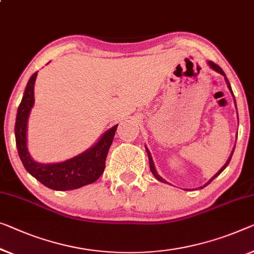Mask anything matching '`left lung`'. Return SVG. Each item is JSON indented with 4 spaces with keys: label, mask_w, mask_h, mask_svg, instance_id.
I'll return each mask as SVG.
<instances>
[{
    "label": "left lung",
    "mask_w": 254,
    "mask_h": 254,
    "mask_svg": "<svg viewBox=\"0 0 254 254\" xmlns=\"http://www.w3.org/2000/svg\"><path fill=\"white\" fill-rule=\"evenodd\" d=\"M207 64H209V65H210V67L212 68V69H214L215 71H218V73H220L221 75H224V76H225V79H226V83H227V86H228V89L230 90V92H232V96L234 97V93H233V90H232V86H230V83H229V81H228V78H227L226 77V74H225V71L224 70H222L221 69V68L220 67H219L218 65H217V64H214L213 62H209V63H207ZM234 101H235V97H234ZM235 105H236V101H235ZM237 109V108H236ZM238 116V115H237ZM234 149H235V147H234ZM234 149H233V151H232V154H230V156H229V158H228V160H227V162H226V164L224 165V166H222V168L220 169V170H219V171L217 172V173H215V175L213 176V177H212L211 178V179L209 180V183H206L205 185H204V186L203 187H205V186H207V185H209L210 183H211V181L212 180H213L214 179V178H217L219 175H220V173L222 172V171H224V170L227 168V165H228L229 164V162H230V160H232V156H233V153H234ZM146 150H147V154H148V158H149V166H150V171H151V173H153V175H154V177L155 178H156V179L158 180V181H162V183H166V181L163 179V178H162L160 175H158V173L156 172V169H155V166H154V162H153V158H151V155H150V151L148 150V148H147V147H146ZM166 184H168V183H166ZM203 187H200V188H203Z\"/></svg>",
    "instance_id": "1"
}]
</instances>
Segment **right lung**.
<instances>
[{
	"mask_svg": "<svg viewBox=\"0 0 254 254\" xmlns=\"http://www.w3.org/2000/svg\"><path fill=\"white\" fill-rule=\"evenodd\" d=\"M36 76L37 73H34L26 85L14 126L16 145L22 164L35 179L54 190H70L94 183L104 173L106 157L119 124L106 131L96 145L77 156L60 163H37L30 157L26 139L28 116L34 105V84Z\"/></svg>",
	"mask_w": 254,
	"mask_h": 254,
	"instance_id": "obj_1",
	"label": "right lung"
}]
</instances>
